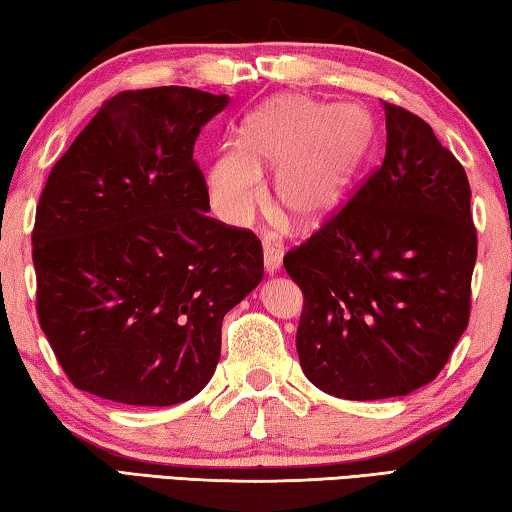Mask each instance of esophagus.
Here are the masks:
<instances>
[{
	"label": "esophagus",
	"instance_id": "obj_1",
	"mask_svg": "<svg viewBox=\"0 0 512 512\" xmlns=\"http://www.w3.org/2000/svg\"><path fill=\"white\" fill-rule=\"evenodd\" d=\"M284 259V246L277 239H264V268L266 273H277L282 268Z\"/></svg>",
	"mask_w": 512,
	"mask_h": 512
}]
</instances>
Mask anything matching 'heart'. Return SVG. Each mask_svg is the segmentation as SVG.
Instances as JSON below:
<instances>
[{
    "label": "heart",
    "instance_id": "obj_1",
    "mask_svg": "<svg viewBox=\"0 0 512 512\" xmlns=\"http://www.w3.org/2000/svg\"><path fill=\"white\" fill-rule=\"evenodd\" d=\"M368 144L361 112L284 94L244 121L239 146H223L207 164V194L225 223L246 225L264 201L262 173L273 171L277 207L298 225H316L343 205Z\"/></svg>",
    "mask_w": 512,
    "mask_h": 512
}]
</instances>
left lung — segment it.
<instances>
[{"mask_svg": "<svg viewBox=\"0 0 512 512\" xmlns=\"http://www.w3.org/2000/svg\"><path fill=\"white\" fill-rule=\"evenodd\" d=\"M386 155L352 201L284 257L305 293V377L343 400L427 386L470 318V183L431 126L384 101Z\"/></svg>", "mask_w": 512, "mask_h": 512, "instance_id": "obj_1", "label": "left lung"}]
</instances>
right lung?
Wrapping results in <instances>:
<instances>
[{
    "instance_id": "right-lung-1",
    "label": "right lung",
    "mask_w": 512,
    "mask_h": 512,
    "mask_svg": "<svg viewBox=\"0 0 512 512\" xmlns=\"http://www.w3.org/2000/svg\"><path fill=\"white\" fill-rule=\"evenodd\" d=\"M228 94L119 92L42 189L38 318L76 388L133 406L192 400L221 357V323L264 277L250 230L207 216L194 162Z\"/></svg>"
}]
</instances>
